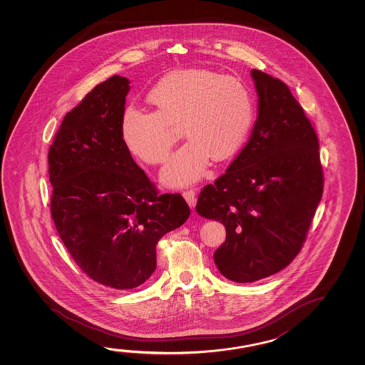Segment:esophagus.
<instances>
[{"label":"esophagus","instance_id":"34e87169","mask_svg":"<svg viewBox=\"0 0 365 365\" xmlns=\"http://www.w3.org/2000/svg\"><path fill=\"white\" fill-rule=\"evenodd\" d=\"M183 197H185L187 203L191 206V207H195V205L197 202V198H196V191L195 190H185L183 192Z\"/></svg>","mask_w":365,"mask_h":365}]
</instances>
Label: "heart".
<instances>
[{
  "label": "heart",
  "mask_w": 365,
  "mask_h": 365,
  "mask_svg": "<svg viewBox=\"0 0 365 365\" xmlns=\"http://www.w3.org/2000/svg\"><path fill=\"white\" fill-rule=\"evenodd\" d=\"M149 98L156 110L136 104L125 107L120 136L132 155L156 165L167 160L180 138L173 125H183L190 140L162 173L169 185L200 180L211 158L216 162L232 158L245 143L255 117L251 91L240 80L202 68L169 73Z\"/></svg>",
  "instance_id": "1"
}]
</instances>
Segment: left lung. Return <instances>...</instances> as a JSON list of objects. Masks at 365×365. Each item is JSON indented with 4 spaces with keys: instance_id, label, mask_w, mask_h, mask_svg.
<instances>
[{
    "instance_id": "left-lung-1",
    "label": "left lung",
    "mask_w": 365,
    "mask_h": 365,
    "mask_svg": "<svg viewBox=\"0 0 365 365\" xmlns=\"http://www.w3.org/2000/svg\"><path fill=\"white\" fill-rule=\"evenodd\" d=\"M251 73L258 94L251 138L196 205L198 215L227 229L214 261L235 282L274 275L297 257L323 193L311 120L287 84L259 70Z\"/></svg>"
}]
</instances>
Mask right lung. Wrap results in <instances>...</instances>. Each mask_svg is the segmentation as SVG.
<instances>
[{"mask_svg":"<svg viewBox=\"0 0 365 365\" xmlns=\"http://www.w3.org/2000/svg\"><path fill=\"white\" fill-rule=\"evenodd\" d=\"M130 81L114 75L65 115L49 146L51 215L91 280L110 289L144 284L156 245L191 214L180 193L159 195L120 136Z\"/></svg>","mask_w":365,"mask_h":365,"instance_id":"obj_1","label":"right lung"}]
</instances>
